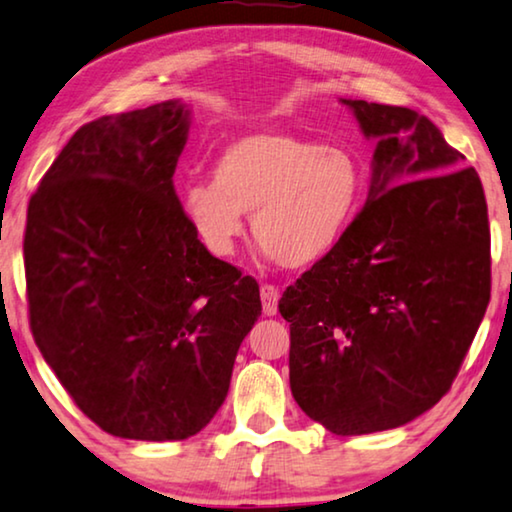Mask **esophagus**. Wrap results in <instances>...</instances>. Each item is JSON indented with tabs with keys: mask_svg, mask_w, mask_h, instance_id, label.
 Masks as SVG:
<instances>
[{
	"mask_svg": "<svg viewBox=\"0 0 512 512\" xmlns=\"http://www.w3.org/2000/svg\"><path fill=\"white\" fill-rule=\"evenodd\" d=\"M261 300H263V314L265 316H274L277 314V305H279V291L272 284H263L261 286Z\"/></svg>",
	"mask_w": 512,
	"mask_h": 512,
	"instance_id": "esophagus-1",
	"label": "esophagus"
}]
</instances>
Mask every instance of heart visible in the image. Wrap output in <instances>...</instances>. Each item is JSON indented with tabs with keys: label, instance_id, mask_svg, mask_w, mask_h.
<instances>
[{
	"label": "heart",
	"instance_id": "b5f03b06",
	"mask_svg": "<svg viewBox=\"0 0 512 512\" xmlns=\"http://www.w3.org/2000/svg\"><path fill=\"white\" fill-rule=\"evenodd\" d=\"M365 173L351 147L281 131L228 143L212 164V182L182 189L184 217L212 254L233 256L244 214L265 254L288 270L330 254L358 214Z\"/></svg>",
	"mask_w": 512,
	"mask_h": 512
}]
</instances>
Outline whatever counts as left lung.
Wrapping results in <instances>:
<instances>
[{
	"instance_id": "8db88e82",
	"label": "left lung",
	"mask_w": 512,
	"mask_h": 512,
	"mask_svg": "<svg viewBox=\"0 0 512 512\" xmlns=\"http://www.w3.org/2000/svg\"><path fill=\"white\" fill-rule=\"evenodd\" d=\"M376 140L367 203L279 300L291 392L339 436L402 427L446 395L490 302L483 184L402 106L342 99Z\"/></svg>"
}]
</instances>
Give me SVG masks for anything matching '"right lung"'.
Listing matches in <instances>:
<instances>
[{
  "label": "right lung",
  "instance_id": "right-lung-1",
  "mask_svg": "<svg viewBox=\"0 0 512 512\" xmlns=\"http://www.w3.org/2000/svg\"><path fill=\"white\" fill-rule=\"evenodd\" d=\"M182 101L73 133L29 198V325L43 360L103 432L182 441L224 404L261 316L254 277L219 261L184 217Z\"/></svg>",
  "mask_w": 512,
  "mask_h": 512
}]
</instances>
